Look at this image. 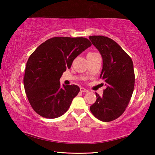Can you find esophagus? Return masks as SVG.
Returning a JSON list of instances; mask_svg holds the SVG:
<instances>
[{"instance_id":"34e87169","label":"esophagus","mask_w":155,"mask_h":155,"mask_svg":"<svg viewBox=\"0 0 155 155\" xmlns=\"http://www.w3.org/2000/svg\"><path fill=\"white\" fill-rule=\"evenodd\" d=\"M80 91H81V92H88V90H86V89H85V88H83V87H81Z\"/></svg>"}]
</instances>
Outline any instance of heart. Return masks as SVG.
Here are the masks:
<instances>
[{"mask_svg": "<svg viewBox=\"0 0 155 155\" xmlns=\"http://www.w3.org/2000/svg\"><path fill=\"white\" fill-rule=\"evenodd\" d=\"M91 53H93V52H91ZM91 53H89V54H91Z\"/></svg>", "mask_w": 155, "mask_h": 155, "instance_id": "heart-1", "label": "heart"}]
</instances>
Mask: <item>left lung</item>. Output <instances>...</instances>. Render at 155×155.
<instances>
[{"instance_id": "obj_1", "label": "left lung", "mask_w": 155, "mask_h": 155, "mask_svg": "<svg viewBox=\"0 0 155 155\" xmlns=\"http://www.w3.org/2000/svg\"><path fill=\"white\" fill-rule=\"evenodd\" d=\"M103 57L100 77L107 87L103 96L96 94V101L90 111L97 119L111 122L119 117L127 109L134 90L135 72L129 55L111 38L102 35L89 37Z\"/></svg>"}]
</instances>
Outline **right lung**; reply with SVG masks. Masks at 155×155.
I'll list each match as a JSON object with an SVG mask.
<instances>
[{
    "instance_id": "1",
    "label": "right lung",
    "mask_w": 155,
    "mask_h": 155,
    "mask_svg": "<svg viewBox=\"0 0 155 155\" xmlns=\"http://www.w3.org/2000/svg\"><path fill=\"white\" fill-rule=\"evenodd\" d=\"M91 46L85 38L54 37L35 49L27 62L24 87L34 111L46 118H57L70 108L79 92L76 85H60V78L74 59Z\"/></svg>"
}]
</instances>
